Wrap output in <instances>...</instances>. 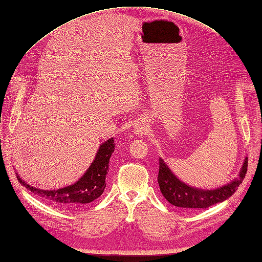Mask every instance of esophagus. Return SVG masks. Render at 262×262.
<instances>
[{"instance_id":"1","label":"esophagus","mask_w":262,"mask_h":262,"mask_svg":"<svg viewBox=\"0 0 262 262\" xmlns=\"http://www.w3.org/2000/svg\"><path fill=\"white\" fill-rule=\"evenodd\" d=\"M147 124L145 121H137L136 124L134 125V130L136 133V135L138 136H142V135H145L146 132H147Z\"/></svg>"}]
</instances>
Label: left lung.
<instances>
[{"mask_svg": "<svg viewBox=\"0 0 262 262\" xmlns=\"http://www.w3.org/2000/svg\"><path fill=\"white\" fill-rule=\"evenodd\" d=\"M160 169L158 182L160 190L168 202L185 210L197 208H207L209 206L224 202L237 190L248 170V158H244L238 176L231 182L215 189H200L187 185L181 181L164 162L162 158L159 159Z\"/></svg>", "mask_w": 262, "mask_h": 262, "instance_id": "1", "label": "left lung"}]
</instances>
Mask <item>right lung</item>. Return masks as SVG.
Here are the masks:
<instances>
[{"mask_svg":"<svg viewBox=\"0 0 262 262\" xmlns=\"http://www.w3.org/2000/svg\"><path fill=\"white\" fill-rule=\"evenodd\" d=\"M115 151V140L113 137L100 145L93 162L89 166L79 180L73 185L59 188L56 190L36 188L22 180L16 172V178L28 190L41 197L42 199L63 207H76L92 203L101 196L105 188V177L109 171V160Z\"/></svg>","mask_w":262,"mask_h":262,"instance_id":"add662e5","label":"right lung"}]
</instances>
